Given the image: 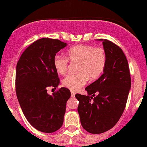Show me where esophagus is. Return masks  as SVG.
Wrapping results in <instances>:
<instances>
[{
    "instance_id": "34e87169",
    "label": "esophagus",
    "mask_w": 147,
    "mask_h": 147,
    "mask_svg": "<svg viewBox=\"0 0 147 147\" xmlns=\"http://www.w3.org/2000/svg\"><path fill=\"white\" fill-rule=\"evenodd\" d=\"M75 95H76V92H74V91H71V97L75 96Z\"/></svg>"
}]
</instances>
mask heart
Masks as SVG:
<instances>
[{"label":"heart","instance_id":"heart-1","mask_svg":"<svg viewBox=\"0 0 147 147\" xmlns=\"http://www.w3.org/2000/svg\"><path fill=\"white\" fill-rule=\"evenodd\" d=\"M69 60L78 62L76 74H71L62 81L63 87L71 91H77L91 81L98 79L103 73L107 63V54L102 47H94L91 45H75L67 51V57L61 55H56L53 64L56 71L60 75L68 71Z\"/></svg>","mask_w":147,"mask_h":147}]
</instances>
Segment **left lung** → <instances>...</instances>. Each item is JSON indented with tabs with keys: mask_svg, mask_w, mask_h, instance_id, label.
<instances>
[{
	"mask_svg": "<svg viewBox=\"0 0 147 147\" xmlns=\"http://www.w3.org/2000/svg\"><path fill=\"white\" fill-rule=\"evenodd\" d=\"M100 40L107 54L104 72L85 88L88 96H75L79 102L78 111L81 125L91 134L105 132L117 124L125 110L131 84L123 50L110 40Z\"/></svg>",
	"mask_w": 147,
	"mask_h": 147,
	"instance_id": "8db88e82",
	"label": "left lung"
}]
</instances>
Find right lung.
<instances>
[{
    "mask_svg": "<svg viewBox=\"0 0 147 147\" xmlns=\"http://www.w3.org/2000/svg\"><path fill=\"white\" fill-rule=\"evenodd\" d=\"M66 45L59 39H39L24 50L17 63L16 92L18 102L30 124L42 132H55L63 123L70 90L61 87L49 95L47 89H56L60 84L53 60Z\"/></svg>",
    "mask_w": 147,
    "mask_h": 147,
    "instance_id": "right-lung-1",
    "label": "right lung"
}]
</instances>
